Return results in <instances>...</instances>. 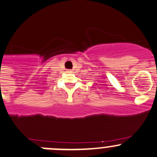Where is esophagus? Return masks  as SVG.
<instances>
[{
    "label": "esophagus",
    "mask_w": 157,
    "mask_h": 157,
    "mask_svg": "<svg viewBox=\"0 0 157 157\" xmlns=\"http://www.w3.org/2000/svg\"><path fill=\"white\" fill-rule=\"evenodd\" d=\"M67 72L69 73L70 74V73H72V71H71V70H67Z\"/></svg>",
    "instance_id": "34e87169"
}]
</instances>
